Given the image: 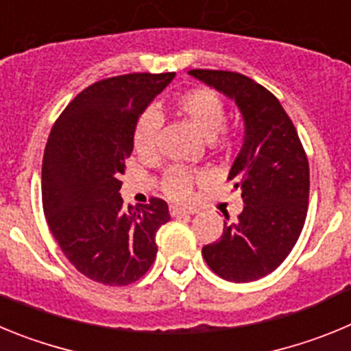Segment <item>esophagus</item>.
Segmentation results:
<instances>
[{"label":"esophagus","instance_id":"34e87169","mask_svg":"<svg viewBox=\"0 0 351 351\" xmlns=\"http://www.w3.org/2000/svg\"><path fill=\"white\" fill-rule=\"evenodd\" d=\"M190 214H195V210L182 209V207L178 206H170V216H172V218H178V216H190Z\"/></svg>","mask_w":351,"mask_h":351}]
</instances>
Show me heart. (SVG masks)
Segmentation results:
<instances>
[{
  "mask_svg": "<svg viewBox=\"0 0 351 351\" xmlns=\"http://www.w3.org/2000/svg\"><path fill=\"white\" fill-rule=\"evenodd\" d=\"M178 110L195 132L207 142L218 141L219 132L225 126L226 110L221 98L210 89H191L179 96ZM161 126V117L156 110H147L141 116L133 132V147L138 156L151 158L156 151V135ZM161 188L173 200H186L193 188V176L186 170L173 169L167 172Z\"/></svg>",
  "mask_w": 351,
  "mask_h": 351,
  "instance_id": "b5f03b06",
  "label": "heart"
}]
</instances>
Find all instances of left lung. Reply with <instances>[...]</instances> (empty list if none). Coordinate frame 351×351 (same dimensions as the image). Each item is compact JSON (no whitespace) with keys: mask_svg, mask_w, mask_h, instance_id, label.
<instances>
[{"mask_svg":"<svg viewBox=\"0 0 351 351\" xmlns=\"http://www.w3.org/2000/svg\"><path fill=\"white\" fill-rule=\"evenodd\" d=\"M223 93L243 116L241 151L228 181L243 193V213L223 226L219 241L202 247L219 278L247 283L281 265L302 232L308 213L309 165L295 126L272 93L235 71L190 70Z\"/></svg>","mask_w":351,"mask_h":351,"instance_id":"obj_1","label":"left lung"}]
</instances>
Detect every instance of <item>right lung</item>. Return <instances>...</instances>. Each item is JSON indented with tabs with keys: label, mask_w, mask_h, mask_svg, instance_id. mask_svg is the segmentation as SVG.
Returning <instances> with one entry per match:
<instances>
[{
	"label": "right lung",
	"mask_w": 351,
	"mask_h": 351,
	"mask_svg": "<svg viewBox=\"0 0 351 351\" xmlns=\"http://www.w3.org/2000/svg\"><path fill=\"white\" fill-rule=\"evenodd\" d=\"M176 73H130L93 84L52 126L42 163V202L49 228L71 265L112 287L137 281L156 258V232L169 206L151 198L123 207L119 178L133 132Z\"/></svg>",
	"instance_id": "add662e5"
}]
</instances>
